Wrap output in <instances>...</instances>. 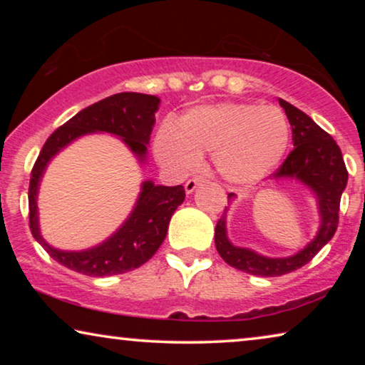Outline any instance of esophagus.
Listing matches in <instances>:
<instances>
[{
  "mask_svg": "<svg viewBox=\"0 0 365 365\" xmlns=\"http://www.w3.org/2000/svg\"><path fill=\"white\" fill-rule=\"evenodd\" d=\"M201 182H202L201 178H192V179H189V181H187L186 184H184V189H186V194H192L194 189H196Z\"/></svg>",
  "mask_w": 365,
  "mask_h": 365,
  "instance_id": "esophagus-1",
  "label": "esophagus"
}]
</instances>
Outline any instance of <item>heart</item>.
Instances as JSON below:
<instances>
[{"mask_svg":"<svg viewBox=\"0 0 365 365\" xmlns=\"http://www.w3.org/2000/svg\"><path fill=\"white\" fill-rule=\"evenodd\" d=\"M291 129L281 109L251 103H219L189 109L178 128L163 124L154 154L174 174L196 169L211 154L219 174L234 184L267 178L287 151Z\"/></svg>","mask_w":365,"mask_h":365,"instance_id":"heart-1","label":"heart"}]
</instances>
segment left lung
<instances>
[{
    "label": "left lung",
    "instance_id": "1",
    "mask_svg": "<svg viewBox=\"0 0 365 365\" xmlns=\"http://www.w3.org/2000/svg\"><path fill=\"white\" fill-rule=\"evenodd\" d=\"M292 128L294 149L289 153L282 166L272 174L274 181H297L314 194L319 212V229L311 242L301 251L287 257H267L249 247H239L227 237V207L216 224L214 242L216 249L229 266L239 271L262 277H277L306 266L326 244L331 241L339 222L341 196L347 186V169L341 148L319 128L312 118L291 103L279 99ZM236 194L229 192V202Z\"/></svg>",
    "mask_w": 365,
    "mask_h": 365
}]
</instances>
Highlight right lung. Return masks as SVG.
Segmentation results:
<instances>
[{
	"label": "right lung",
	"mask_w": 365,
	"mask_h": 365,
	"mask_svg": "<svg viewBox=\"0 0 365 365\" xmlns=\"http://www.w3.org/2000/svg\"><path fill=\"white\" fill-rule=\"evenodd\" d=\"M161 104L158 96L143 93H118L84 108L58 128L39 153L29 181V227L54 261L84 276L106 277L133 271L148 262L168 234L171 216L181 206L186 192L182 186H159L143 181L141 192L131 214L108 239L83 251H63L44 241L39 231V184L51 159L78 138L93 133H108L126 144L138 163H146L148 144Z\"/></svg>",
	"instance_id": "add662e5"
}]
</instances>
